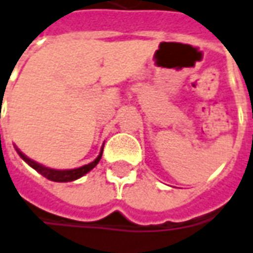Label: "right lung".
<instances>
[{"instance_id":"obj_1","label":"right lung","mask_w":253,"mask_h":253,"mask_svg":"<svg viewBox=\"0 0 253 253\" xmlns=\"http://www.w3.org/2000/svg\"><path fill=\"white\" fill-rule=\"evenodd\" d=\"M16 149V152L19 154V156L25 161L29 166H32L33 169L37 170L39 173H40L41 176L47 177L48 180H51V181H56V183H68V181H73V180H77V178H80V177H83L84 174H87L90 170H92L95 166L98 165V162L101 161V156H102V149H101V152H99V155L95 158V161H92L88 165H84L82 168H77V169H68V170H56V169H49L47 166H44V165H41V163L36 162V161H33L30 158H27V156L15 147Z\"/></svg>"}]
</instances>
